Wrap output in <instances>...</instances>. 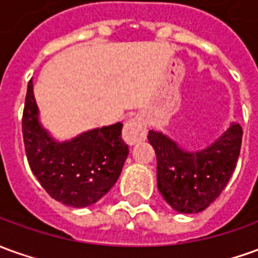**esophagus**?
I'll use <instances>...</instances> for the list:
<instances>
[{"mask_svg":"<svg viewBox=\"0 0 258 258\" xmlns=\"http://www.w3.org/2000/svg\"><path fill=\"white\" fill-rule=\"evenodd\" d=\"M147 137V125L141 117H133L127 123L124 124L123 140L128 145H134Z\"/></svg>","mask_w":258,"mask_h":258,"instance_id":"obj_1","label":"esophagus"}]
</instances>
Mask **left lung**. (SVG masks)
<instances>
[{
    "label": "left lung",
    "mask_w": 258,
    "mask_h": 258,
    "mask_svg": "<svg viewBox=\"0 0 258 258\" xmlns=\"http://www.w3.org/2000/svg\"><path fill=\"white\" fill-rule=\"evenodd\" d=\"M243 130L232 124L211 147L184 152L162 133L149 131L148 141L156 154L160 194L173 210L194 214L210 207L222 192L240 154Z\"/></svg>",
    "instance_id": "8db88e82"
}]
</instances>
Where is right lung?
Instances as JSON below:
<instances>
[{"mask_svg": "<svg viewBox=\"0 0 258 258\" xmlns=\"http://www.w3.org/2000/svg\"><path fill=\"white\" fill-rule=\"evenodd\" d=\"M123 124L84 133L58 144L37 121L33 84L29 81L22 134L29 166L41 187L57 201L84 208L95 204L116 184L128 147L121 140Z\"/></svg>", "mask_w": 258, "mask_h": 258, "instance_id": "obj_1", "label": "right lung"}]
</instances>
